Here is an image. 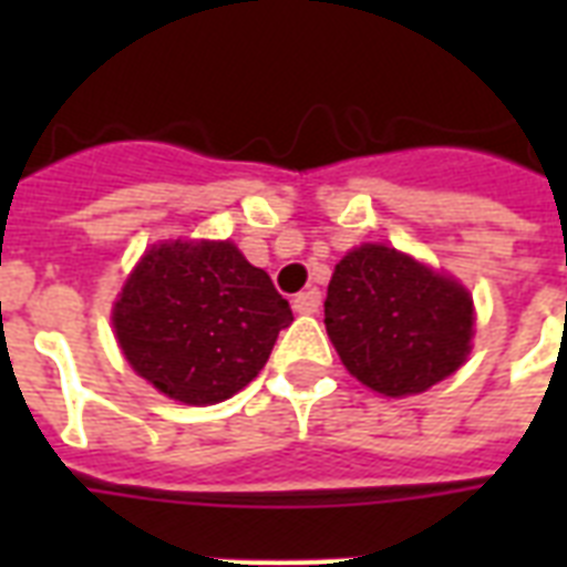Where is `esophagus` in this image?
<instances>
[{
  "mask_svg": "<svg viewBox=\"0 0 567 567\" xmlns=\"http://www.w3.org/2000/svg\"><path fill=\"white\" fill-rule=\"evenodd\" d=\"M320 309V291L318 288H306L293 297V311H300V315H315Z\"/></svg>",
  "mask_w": 567,
  "mask_h": 567,
  "instance_id": "obj_1",
  "label": "esophagus"
}]
</instances>
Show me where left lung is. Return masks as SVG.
<instances>
[{
    "instance_id": "8db88e82",
    "label": "left lung",
    "mask_w": 567,
    "mask_h": 567,
    "mask_svg": "<svg viewBox=\"0 0 567 567\" xmlns=\"http://www.w3.org/2000/svg\"><path fill=\"white\" fill-rule=\"evenodd\" d=\"M323 315L347 371L385 396L421 394L456 373L474 338L471 293L385 244L338 261Z\"/></svg>"
}]
</instances>
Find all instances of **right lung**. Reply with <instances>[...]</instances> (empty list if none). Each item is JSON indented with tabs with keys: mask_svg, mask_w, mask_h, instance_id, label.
Masks as SVG:
<instances>
[{
	"mask_svg": "<svg viewBox=\"0 0 567 567\" xmlns=\"http://www.w3.org/2000/svg\"><path fill=\"white\" fill-rule=\"evenodd\" d=\"M111 320L137 377L212 405L258 377L293 315L231 240H164L128 274Z\"/></svg>",
	"mask_w": 567,
	"mask_h": 567,
	"instance_id": "right-lung-1",
	"label": "right lung"
}]
</instances>
